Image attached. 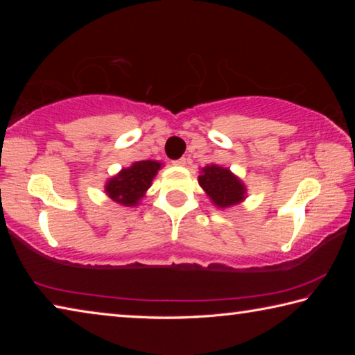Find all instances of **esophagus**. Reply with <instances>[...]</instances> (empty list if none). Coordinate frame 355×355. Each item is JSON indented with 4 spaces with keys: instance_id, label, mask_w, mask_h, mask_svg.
I'll list each match as a JSON object with an SVG mask.
<instances>
[{
    "instance_id": "34e87169",
    "label": "esophagus",
    "mask_w": 355,
    "mask_h": 355,
    "mask_svg": "<svg viewBox=\"0 0 355 355\" xmlns=\"http://www.w3.org/2000/svg\"><path fill=\"white\" fill-rule=\"evenodd\" d=\"M186 163H188V159H186V158H180L177 161H173V164H175V166H186Z\"/></svg>"
}]
</instances>
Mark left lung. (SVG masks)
<instances>
[{"label":"left lung","instance_id":"left-lung-1","mask_svg":"<svg viewBox=\"0 0 355 355\" xmlns=\"http://www.w3.org/2000/svg\"><path fill=\"white\" fill-rule=\"evenodd\" d=\"M199 184L216 207L228 208L245 199V186L236 175L216 164L205 166L199 175Z\"/></svg>","mask_w":355,"mask_h":355}]
</instances>
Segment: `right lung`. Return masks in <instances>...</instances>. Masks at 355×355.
Instances as JSON below:
<instances>
[{"instance_id":"add662e5","label":"right lung","mask_w":355,"mask_h":355,"mask_svg":"<svg viewBox=\"0 0 355 355\" xmlns=\"http://www.w3.org/2000/svg\"><path fill=\"white\" fill-rule=\"evenodd\" d=\"M158 161H136L127 169L120 171L116 177L107 180L105 191L110 199L123 207H136L152 186L156 173L161 169Z\"/></svg>"}]
</instances>
